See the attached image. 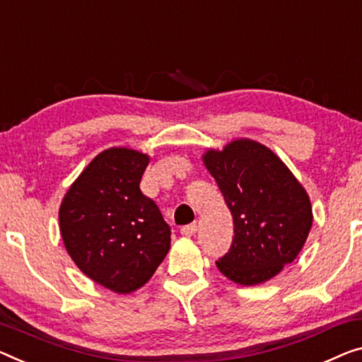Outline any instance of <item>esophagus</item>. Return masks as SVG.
Here are the masks:
<instances>
[{"mask_svg":"<svg viewBox=\"0 0 362 362\" xmlns=\"http://www.w3.org/2000/svg\"><path fill=\"white\" fill-rule=\"evenodd\" d=\"M198 230V226L197 224H188V226H183V228L180 229V234L185 235V237H192L195 235Z\"/></svg>","mask_w":362,"mask_h":362,"instance_id":"1","label":"esophagus"}]
</instances>
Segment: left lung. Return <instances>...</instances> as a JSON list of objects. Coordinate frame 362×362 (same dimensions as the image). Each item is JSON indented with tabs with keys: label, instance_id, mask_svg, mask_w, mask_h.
Returning <instances> with one entry per match:
<instances>
[{
	"label": "left lung",
	"instance_id": "1",
	"mask_svg": "<svg viewBox=\"0 0 362 362\" xmlns=\"http://www.w3.org/2000/svg\"><path fill=\"white\" fill-rule=\"evenodd\" d=\"M202 160L234 221L233 245L216 267L240 286L267 283L294 262L309 237L312 204L289 167L265 144L237 138Z\"/></svg>",
	"mask_w": 362,
	"mask_h": 362
}]
</instances>
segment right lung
<instances>
[{
    "label": "right lung",
    "instance_id": "add662e5",
    "mask_svg": "<svg viewBox=\"0 0 362 362\" xmlns=\"http://www.w3.org/2000/svg\"><path fill=\"white\" fill-rule=\"evenodd\" d=\"M151 158L113 146L86 165L58 211L68 255L102 288L129 294L143 288L170 249V229L139 190Z\"/></svg>",
    "mask_w": 362,
    "mask_h": 362
}]
</instances>
